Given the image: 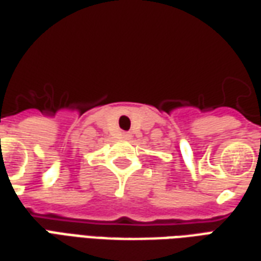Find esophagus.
Masks as SVG:
<instances>
[{
    "label": "esophagus",
    "mask_w": 261,
    "mask_h": 261,
    "mask_svg": "<svg viewBox=\"0 0 261 261\" xmlns=\"http://www.w3.org/2000/svg\"><path fill=\"white\" fill-rule=\"evenodd\" d=\"M123 136H124V137H128V136H127V134H123Z\"/></svg>",
    "instance_id": "34e87169"
}]
</instances>
